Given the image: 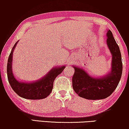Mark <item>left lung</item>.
Instances as JSON below:
<instances>
[{
	"label": "left lung",
	"mask_w": 129,
	"mask_h": 129,
	"mask_svg": "<svg viewBox=\"0 0 129 129\" xmlns=\"http://www.w3.org/2000/svg\"><path fill=\"white\" fill-rule=\"evenodd\" d=\"M107 45L112 55L111 71L102 77L89 75L83 69L73 66L75 72L72 78L73 90L81 98L89 100H100L110 96L121 79L122 61L119 46L110 30L107 33Z\"/></svg>",
	"instance_id": "8db88e82"
}]
</instances>
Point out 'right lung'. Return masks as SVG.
I'll list each match as a JSON object with an SVG mask.
<instances>
[{
	"label": "right lung",
	"mask_w": 129,
	"mask_h": 129,
	"mask_svg": "<svg viewBox=\"0 0 129 129\" xmlns=\"http://www.w3.org/2000/svg\"><path fill=\"white\" fill-rule=\"evenodd\" d=\"M17 42L18 41L16 42L12 49L7 65V74L10 85L14 91L21 98L31 100H39L47 98L52 91L54 80L63 72L65 66L53 68L46 75L35 82L26 83L17 80L14 76L12 66L13 53Z\"/></svg>",
	"instance_id": "right-lung-1"
}]
</instances>
